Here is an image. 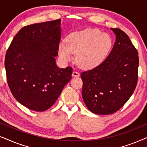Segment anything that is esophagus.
Wrapping results in <instances>:
<instances>
[{
	"mask_svg": "<svg viewBox=\"0 0 147 147\" xmlns=\"http://www.w3.org/2000/svg\"><path fill=\"white\" fill-rule=\"evenodd\" d=\"M72 76H73V77H79L80 73L76 71H74L73 73H72Z\"/></svg>",
	"mask_w": 147,
	"mask_h": 147,
	"instance_id": "1",
	"label": "esophagus"
}]
</instances>
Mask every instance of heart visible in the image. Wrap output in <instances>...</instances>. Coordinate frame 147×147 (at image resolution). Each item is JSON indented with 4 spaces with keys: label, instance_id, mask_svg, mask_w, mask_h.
Here are the masks:
<instances>
[{
    "label": "heart",
    "instance_id": "obj_1",
    "mask_svg": "<svg viewBox=\"0 0 147 147\" xmlns=\"http://www.w3.org/2000/svg\"><path fill=\"white\" fill-rule=\"evenodd\" d=\"M112 45V39L108 34L88 28L71 34L67 41H62L59 53L65 61L72 59L74 54H77L78 64L85 69H91L105 59Z\"/></svg>",
    "mask_w": 147,
    "mask_h": 147
}]
</instances>
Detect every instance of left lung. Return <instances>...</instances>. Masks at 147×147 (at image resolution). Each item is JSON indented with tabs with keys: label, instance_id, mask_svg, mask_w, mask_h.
<instances>
[{
	"label": "left lung",
	"instance_id": "obj_1",
	"mask_svg": "<svg viewBox=\"0 0 147 147\" xmlns=\"http://www.w3.org/2000/svg\"><path fill=\"white\" fill-rule=\"evenodd\" d=\"M116 41L100 65L82 72V98L87 108L96 114H113L133 94L138 82V53L128 36L112 28Z\"/></svg>",
	"mask_w": 147,
	"mask_h": 147
}]
</instances>
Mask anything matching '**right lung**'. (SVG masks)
Here are the masks:
<instances>
[{
	"instance_id": "right-lung-1",
	"label": "right lung",
	"mask_w": 147,
	"mask_h": 147,
	"mask_svg": "<svg viewBox=\"0 0 147 147\" xmlns=\"http://www.w3.org/2000/svg\"><path fill=\"white\" fill-rule=\"evenodd\" d=\"M61 19L32 24L13 38L5 55L7 83L16 100L43 112L53 105L71 79V66L55 64L61 41Z\"/></svg>"
}]
</instances>
